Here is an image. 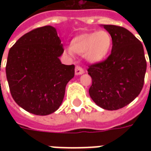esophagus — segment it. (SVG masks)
I'll use <instances>...</instances> for the list:
<instances>
[{
  "label": "esophagus",
  "mask_w": 151,
  "mask_h": 151,
  "mask_svg": "<svg viewBox=\"0 0 151 151\" xmlns=\"http://www.w3.org/2000/svg\"><path fill=\"white\" fill-rule=\"evenodd\" d=\"M85 72V70L83 69L82 67H81L80 65H77L75 67V74L76 75H80V74H82L83 73Z\"/></svg>",
  "instance_id": "obj_1"
}]
</instances>
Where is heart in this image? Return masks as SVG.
Returning a JSON list of instances; mask_svg holds the SVG:
<instances>
[{
    "mask_svg": "<svg viewBox=\"0 0 151 151\" xmlns=\"http://www.w3.org/2000/svg\"><path fill=\"white\" fill-rule=\"evenodd\" d=\"M112 44L111 35L106 31L86 33L75 37L71 42L69 52L84 54L89 62L99 63L108 56Z\"/></svg>",
    "mask_w": 151,
    "mask_h": 151,
    "instance_id": "b5f03b06",
    "label": "heart"
}]
</instances>
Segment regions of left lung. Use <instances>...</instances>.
<instances>
[{"label":"left lung","mask_w":151,"mask_h":151,"mask_svg":"<svg viewBox=\"0 0 151 151\" xmlns=\"http://www.w3.org/2000/svg\"><path fill=\"white\" fill-rule=\"evenodd\" d=\"M112 39L111 52L101 62L89 65L92 100L106 110L124 108L136 98L144 85L146 60L141 41L129 31L104 25Z\"/></svg>","instance_id":"left-lung-1"}]
</instances>
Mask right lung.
Here are the masks:
<instances>
[{
    "label": "right lung",
    "instance_id": "add662e5",
    "mask_svg": "<svg viewBox=\"0 0 151 151\" xmlns=\"http://www.w3.org/2000/svg\"><path fill=\"white\" fill-rule=\"evenodd\" d=\"M56 29L36 28L22 35L9 49L6 77L14 101L26 111L46 116L56 111L65 86L74 76V65H66Z\"/></svg>",
    "mask_w": 151,
    "mask_h": 151
}]
</instances>
